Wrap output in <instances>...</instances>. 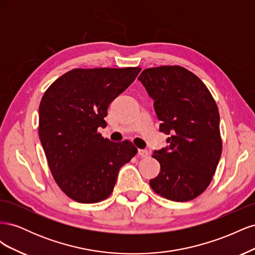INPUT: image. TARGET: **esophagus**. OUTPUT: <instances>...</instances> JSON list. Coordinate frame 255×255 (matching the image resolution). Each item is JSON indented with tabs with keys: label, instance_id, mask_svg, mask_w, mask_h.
Segmentation results:
<instances>
[{
	"label": "esophagus",
	"instance_id": "34e87169",
	"mask_svg": "<svg viewBox=\"0 0 255 255\" xmlns=\"http://www.w3.org/2000/svg\"><path fill=\"white\" fill-rule=\"evenodd\" d=\"M148 155H149V152L146 150H142V149L138 150V156H139V157L143 158V157H146Z\"/></svg>",
	"mask_w": 255,
	"mask_h": 255
}]
</instances>
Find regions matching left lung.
<instances>
[{
  "mask_svg": "<svg viewBox=\"0 0 255 255\" xmlns=\"http://www.w3.org/2000/svg\"><path fill=\"white\" fill-rule=\"evenodd\" d=\"M154 101L168 145L153 152L160 171L150 180L157 195L176 202L197 198L210 185L222 152L219 112L210 90L180 66L145 69L138 78Z\"/></svg>",
  "mask_w": 255,
  "mask_h": 255,
  "instance_id": "8db88e82",
  "label": "left lung"
}]
</instances>
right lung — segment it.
<instances>
[{
	"instance_id": "right-lung-1",
	"label": "right lung",
	"mask_w": 255,
	"mask_h": 255,
	"mask_svg": "<svg viewBox=\"0 0 255 255\" xmlns=\"http://www.w3.org/2000/svg\"><path fill=\"white\" fill-rule=\"evenodd\" d=\"M141 69H73L54 82L39 105V138L54 180L80 203L109 198L120 168L135 156V145L113 142L98 133L109 105Z\"/></svg>"
}]
</instances>
